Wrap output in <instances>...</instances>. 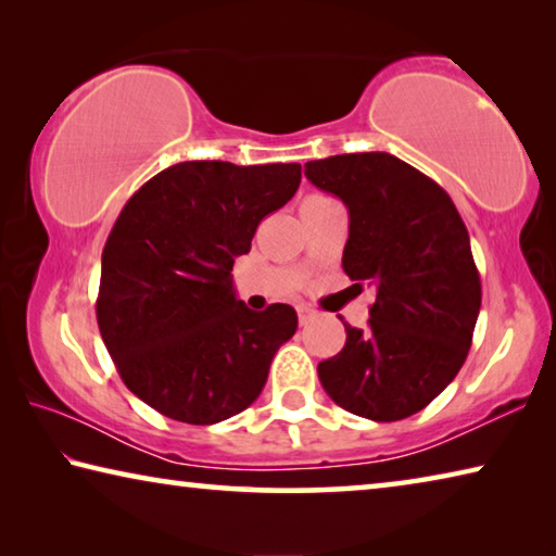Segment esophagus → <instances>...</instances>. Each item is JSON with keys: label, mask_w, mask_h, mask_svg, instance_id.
I'll list each match as a JSON object with an SVG mask.
<instances>
[{"label": "esophagus", "mask_w": 556, "mask_h": 556, "mask_svg": "<svg viewBox=\"0 0 556 556\" xmlns=\"http://www.w3.org/2000/svg\"><path fill=\"white\" fill-rule=\"evenodd\" d=\"M296 316H299V324L306 326L308 321H312L314 312H312V308H306V306H296Z\"/></svg>", "instance_id": "34e87169"}]
</instances>
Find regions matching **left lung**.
<instances>
[{
	"label": "left lung",
	"instance_id": "8db88e82",
	"mask_svg": "<svg viewBox=\"0 0 556 556\" xmlns=\"http://www.w3.org/2000/svg\"><path fill=\"white\" fill-rule=\"evenodd\" d=\"M304 172L351 215L343 271L378 289L368 328L343 324V351L318 363V380L357 417H412L456 378L473 341L481 275L466 225L444 188L392 154H338Z\"/></svg>",
	"mask_w": 556,
	"mask_h": 556
}]
</instances>
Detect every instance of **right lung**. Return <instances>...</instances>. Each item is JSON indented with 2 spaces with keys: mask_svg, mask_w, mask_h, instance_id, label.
I'll list each match as a JSON object with an SVG mask.
<instances>
[{
  "mask_svg": "<svg viewBox=\"0 0 556 556\" xmlns=\"http://www.w3.org/2000/svg\"><path fill=\"white\" fill-rule=\"evenodd\" d=\"M299 184L301 164L184 162L117 215L102 250L100 336L129 392L164 417L215 425L260 397L296 312H252L230 271Z\"/></svg>",
  "mask_w": 556,
  "mask_h": 556,
  "instance_id": "1",
  "label": "right lung"
}]
</instances>
